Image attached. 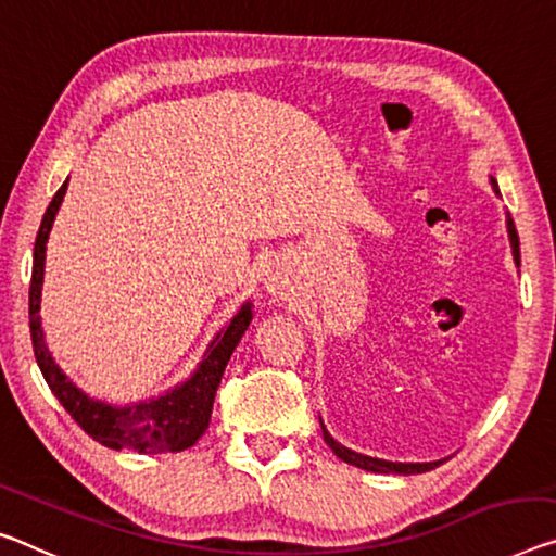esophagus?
Segmentation results:
<instances>
[{
    "label": "esophagus",
    "mask_w": 556,
    "mask_h": 556,
    "mask_svg": "<svg viewBox=\"0 0 556 556\" xmlns=\"http://www.w3.org/2000/svg\"><path fill=\"white\" fill-rule=\"evenodd\" d=\"M268 288H270V293H278V295L283 293V283H280V280H270Z\"/></svg>",
    "instance_id": "obj_1"
}]
</instances>
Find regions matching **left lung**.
<instances>
[{
    "mask_svg": "<svg viewBox=\"0 0 556 556\" xmlns=\"http://www.w3.org/2000/svg\"><path fill=\"white\" fill-rule=\"evenodd\" d=\"M492 186L494 191L500 193L497 189V181L492 178ZM507 228H509V241H511V253H515V261L519 263V236H517V228H515V220H511V216L507 213ZM323 438H326L328 447L336 452V455L343 459V463L348 465H355L361 469H367V472H382V475H420V472H430V469L438 467L440 463H388V459H375V457H367V455H357V452L348 450L340 445V442H336L328 434L326 427H323Z\"/></svg>",
    "mask_w": 556,
    "mask_h": 556,
    "instance_id": "obj_1",
    "label": "left lung"
}]
</instances>
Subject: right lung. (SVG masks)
Masks as SVG:
<instances>
[{
	"label": "right lung",
	"mask_w": 556,
	"mask_h": 556,
	"mask_svg": "<svg viewBox=\"0 0 556 556\" xmlns=\"http://www.w3.org/2000/svg\"><path fill=\"white\" fill-rule=\"evenodd\" d=\"M66 184L56 191L51 199L49 208L41 218L37 241H34V266H31V286H29V330H31V345L34 357H37L39 370L45 375L47 386L54 392L59 403L64 405L76 425L84 432L93 438L101 445L111 450H136V452H181L186 447L195 445V440L208 430L213 400H216V390L224 378V370L233 355L238 340L243 338L245 328L251 326L253 313L251 303H245L241 311L233 315L226 330H220L216 340L208 345L206 355L193 372L191 380H186L181 388L166 392L164 397L149 400V403H139L131 407H111L104 403H97L84 395V392L66 380V375L59 370L54 357L45 345V332H41L39 323V303H41V283H45V253H47V238L51 224L62 199L66 193Z\"/></svg>",
	"instance_id": "add662e5"
}]
</instances>
